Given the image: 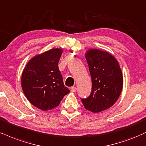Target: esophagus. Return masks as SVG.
I'll return each mask as SVG.
<instances>
[{
    "mask_svg": "<svg viewBox=\"0 0 146 146\" xmlns=\"http://www.w3.org/2000/svg\"><path fill=\"white\" fill-rule=\"evenodd\" d=\"M71 92H76V91H77V88H76V87H75V86L71 87Z\"/></svg>",
    "mask_w": 146,
    "mask_h": 146,
    "instance_id": "34e87169",
    "label": "esophagus"
}]
</instances>
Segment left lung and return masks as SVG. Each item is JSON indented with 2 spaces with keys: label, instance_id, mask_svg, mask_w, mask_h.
I'll return each mask as SVG.
<instances>
[{
  "label": "left lung",
  "instance_id": "left-lung-1",
  "mask_svg": "<svg viewBox=\"0 0 146 146\" xmlns=\"http://www.w3.org/2000/svg\"><path fill=\"white\" fill-rule=\"evenodd\" d=\"M86 58L92 79V92L81 100L86 110L98 113L116 102L122 90L123 77L117 60L108 52L92 49L88 51Z\"/></svg>",
  "mask_w": 146,
  "mask_h": 146
}]
</instances>
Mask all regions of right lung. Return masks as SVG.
Masks as SVG:
<instances>
[{
  "mask_svg": "<svg viewBox=\"0 0 146 146\" xmlns=\"http://www.w3.org/2000/svg\"><path fill=\"white\" fill-rule=\"evenodd\" d=\"M62 53L60 49H52L35 56L23 71V92L31 104L43 111L57 107L70 92L58 66Z\"/></svg>",
  "mask_w": 146,
  "mask_h": 146,
  "instance_id": "right-lung-1",
  "label": "right lung"
}]
</instances>
